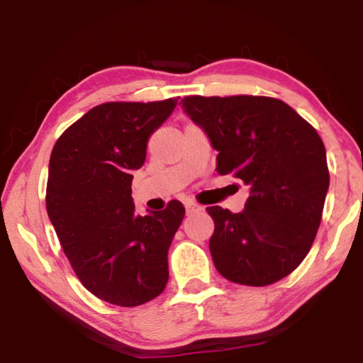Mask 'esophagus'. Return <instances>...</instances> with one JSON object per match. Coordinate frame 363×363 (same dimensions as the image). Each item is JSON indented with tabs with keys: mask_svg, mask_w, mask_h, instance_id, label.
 Masks as SVG:
<instances>
[{
	"mask_svg": "<svg viewBox=\"0 0 363 363\" xmlns=\"http://www.w3.org/2000/svg\"><path fill=\"white\" fill-rule=\"evenodd\" d=\"M185 208H186V213H193V211H201L203 208L195 203L193 200H186L185 201Z\"/></svg>",
	"mask_w": 363,
	"mask_h": 363,
	"instance_id": "obj_1",
	"label": "esophagus"
}]
</instances>
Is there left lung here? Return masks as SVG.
<instances>
[{
	"label": "left lung",
	"instance_id": "left-lung-1",
	"mask_svg": "<svg viewBox=\"0 0 363 363\" xmlns=\"http://www.w3.org/2000/svg\"><path fill=\"white\" fill-rule=\"evenodd\" d=\"M182 107L218 152V173L250 186L240 213L206 208L215 221L210 251L218 272L245 286L291 274L315 240L329 190L319 133L272 97L191 96Z\"/></svg>",
	"mask_w": 363,
	"mask_h": 363
}]
</instances>
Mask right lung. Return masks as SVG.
I'll return each instance as SVG.
<instances>
[{"label": "right lung", "mask_w": 363, "mask_h": 363, "mask_svg": "<svg viewBox=\"0 0 363 363\" xmlns=\"http://www.w3.org/2000/svg\"><path fill=\"white\" fill-rule=\"evenodd\" d=\"M178 99L101 104L52 148L48 216L82 286L111 304H145L168 282V247L185 208L173 200L162 211L135 215L132 173Z\"/></svg>", "instance_id": "obj_1"}]
</instances>
